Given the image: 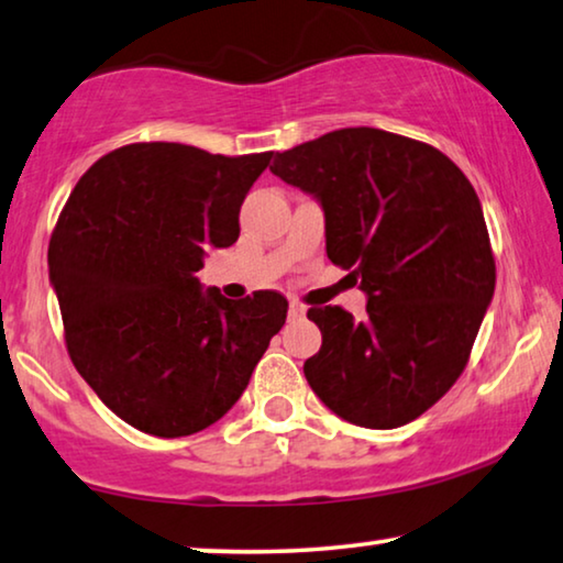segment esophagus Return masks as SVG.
Masks as SVG:
<instances>
[{
    "instance_id": "34e87169",
    "label": "esophagus",
    "mask_w": 563,
    "mask_h": 563,
    "mask_svg": "<svg viewBox=\"0 0 563 563\" xmlns=\"http://www.w3.org/2000/svg\"><path fill=\"white\" fill-rule=\"evenodd\" d=\"M288 316L290 321H300V318H306V308L298 303V300H290V308H288Z\"/></svg>"
}]
</instances>
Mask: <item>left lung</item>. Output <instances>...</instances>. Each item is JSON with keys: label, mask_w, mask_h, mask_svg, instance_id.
Returning a JSON list of instances; mask_svg holds the SVG:
<instances>
[{"label": "left lung", "mask_w": 563, "mask_h": 563, "mask_svg": "<svg viewBox=\"0 0 563 563\" xmlns=\"http://www.w3.org/2000/svg\"><path fill=\"white\" fill-rule=\"evenodd\" d=\"M271 172L321 205L325 255L366 292L362 321L308 310L323 335L310 389L351 424L412 422L463 374L496 290L473 184L442 151L368 125L283 151Z\"/></svg>", "instance_id": "8db88e82"}]
</instances>
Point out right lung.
Segmentation results:
<instances>
[{
  "label": "right lung",
  "mask_w": 563,
  "mask_h": 563,
  "mask_svg": "<svg viewBox=\"0 0 563 563\" xmlns=\"http://www.w3.org/2000/svg\"><path fill=\"white\" fill-rule=\"evenodd\" d=\"M271 158L131 144L67 199L47 250L67 354L141 432L187 438L222 419L283 329L280 292L228 300L197 278L207 250L238 242L240 207Z\"/></svg>",
  "instance_id": "add662e5"
}]
</instances>
